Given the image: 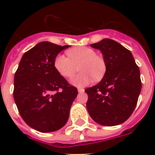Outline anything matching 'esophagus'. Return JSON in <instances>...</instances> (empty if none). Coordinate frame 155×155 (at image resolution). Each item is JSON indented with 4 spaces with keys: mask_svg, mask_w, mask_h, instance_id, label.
I'll return each instance as SVG.
<instances>
[{
    "mask_svg": "<svg viewBox=\"0 0 155 155\" xmlns=\"http://www.w3.org/2000/svg\"><path fill=\"white\" fill-rule=\"evenodd\" d=\"M78 92L81 93V92H84V88H82V87H78Z\"/></svg>",
    "mask_w": 155,
    "mask_h": 155,
    "instance_id": "esophagus-1",
    "label": "esophagus"
}]
</instances>
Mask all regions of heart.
Wrapping results in <instances>:
<instances>
[{
	"label": "heart",
	"instance_id": "1",
	"mask_svg": "<svg viewBox=\"0 0 155 155\" xmlns=\"http://www.w3.org/2000/svg\"><path fill=\"white\" fill-rule=\"evenodd\" d=\"M68 57L63 54L56 56L54 66L63 77H71L79 67L80 74L71 80V84L76 87L89 84L93 79L100 80L106 71L105 60L89 47H75L68 51Z\"/></svg>",
	"mask_w": 155,
	"mask_h": 155
}]
</instances>
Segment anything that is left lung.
Returning <instances> with one entry per match:
<instances>
[{
	"label": "left lung",
	"instance_id": "1",
	"mask_svg": "<svg viewBox=\"0 0 155 155\" xmlns=\"http://www.w3.org/2000/svg\"><path fill=\"white\" fill-rule=\"evenodd\" d=\"M102 52L106 71L101 81L85 89L90 117L104 126L125 122L134 110L142 89L139 68L131 52L114 40L91 44Z\"/></svg>",
	"mask_w": 155,
	"mask_h": 155
}]
</instances>
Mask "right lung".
Segmentation results:
<instances>
[{"label": "right lung", "mask_w": 155, "mask_h": 155, "mask_svg": "<svg viewBox=\"0 0 155 155\" xmlns=\"http://www.w3.org/2000/svg\"><path fill=\"white\" fill-rule=\"evenodd\" d=\"M69 46L42 42L23 54L14 75L13 98L26 124L39 132L63 127L77 88L68 84L54 66L58 54Z\"/></svg>", "instance_id": "right-lung-1"}]
</instances>
